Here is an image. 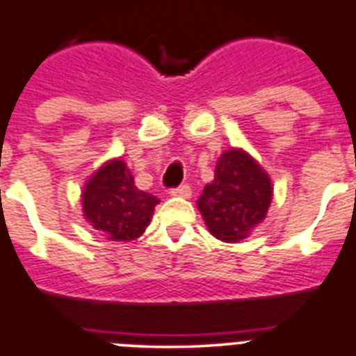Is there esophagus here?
<instances>
[{
  "mask_svg": "<svg viewBox=\"0 0 356 356\" xmlns=\"http://www.w3.org/2000/svg\"><path fill=\"white\" fill-rule=\"evenodd\" d=\"M191 194H193V189L187 184L180 185L176 189H171V196H176V198H191Z\"/></svg>",
  "mask_w": 356,
  "mask_h": 356,
  "instance_id": "1",
  "label": "esophagus"
}]
</instances>
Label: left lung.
I'll list each match as a JSON object with an SVG mask.
<instances>
[{"label": "left lung", "instance_id": "obj_1", "mask_svg": "<svg viewBox=\"0 0 356 356\" xmlns=\"http://www.w3.org/2000/svg\"><path fill=\"white\" fill-rule=\"evenodd\" d=\"M273 187L263 167L243 149H227L216 163L214 180L198 198L209 232L225 243L245 239L265 220Z\"/></svg>", "mask_w": 356, "mask_h": 356}]
</instances>
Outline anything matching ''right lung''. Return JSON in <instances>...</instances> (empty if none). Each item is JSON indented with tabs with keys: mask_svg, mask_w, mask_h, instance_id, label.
<instances>
[{
	"mask_svg": "<svg viewBox=\"0 0 356 356\" xmlns=\"http://www.w3.org/2000/svg\"><path fill=\"white\" fill-rule=\"evenodd\" d=\"M158 203L156 196L136 189L133 175L120 158L95 171L83 191L84 218L113 241L140 238Z\"/></svg>",
	"mask_w": 356,
	"mask_h": 356,
	"instance_id": "1",
	"label": "right lung"
}]
</instances>
